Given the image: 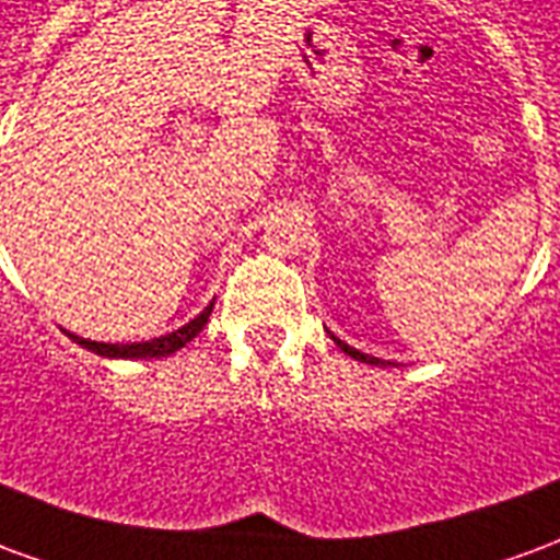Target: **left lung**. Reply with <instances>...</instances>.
Returning a JSON list of instances; mask_svg holds the SVG:
<instances>
[{
  "mask_svg": "<svg viewBox=\"0 0 560 560\" xmlns=\"http://www.w3.org/2000/svg\"><path fill=\"white\" fill-rule=\"evenodd\" d=\"M329 339L336 341V345H339L341 351L348 353V357H353V360H360V363H369V365H396V363H389V360H377V357H369V353H360V351H357V348H351V345H345V341H341V339H336L332 332H329Z\"/></svg>",
  "mask_w": 560,
  "mask_h": 560,
  "instance_id": "obj_1",
  "label": "left lung"
}]
</instances>
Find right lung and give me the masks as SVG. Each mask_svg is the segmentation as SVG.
<instances>
[{
	"label": "right lung",
	"mask_w": 560,
	"mask_h": 560,
	"mask_svg": "<svg viewBox=\"0 0 560 560\" xmlns=\"http://www.w3.org/2000/svg\"><path fill=\"white\" fill-rule=\"evenodd\" d=\"M212 305L215 300L195 317V320H188L185 327L173 329L167 336H161V339H152V341H131V345H104V341H90V339H80L74 332H68L62 329L68 339L78 341L80 348H86V351L98 353V357H122V360H152V357H167V353H176L179 348H185L188 341L195 339L200 329L207 327L209 315H212Z\"/></svg>",
	"instance_id": "right-lung-1"
}]
</instances>
